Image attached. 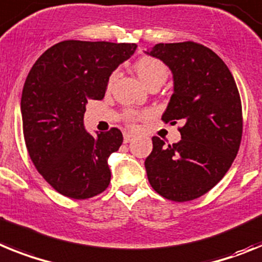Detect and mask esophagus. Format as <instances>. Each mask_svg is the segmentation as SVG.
<instances>
[{
  "label": "esophagus",
  "instance_id": "1",
  "mask_svg": "<svg viewBox=\"0 0 262 262\" xmlns=\"http://www.w3.org/2000/svg\"><path fill=\"white\" fill-rule=\"evenodd\" d=\"M132 140H133V136H132V134L124 133V144H128Z\"/></svg>",
  "mask_w": 262,
  "mask_h": 262
}]
</instances>
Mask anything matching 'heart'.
Listing matches in <instances>:
<instances>
[{
    "label": "heart",
    "instance_id": "obj_1",
    "mask_svg": "<svg viewBox=\"0 0 262 262\" xmlns=\"http://www.w3.org/2000/svg\"><path fill=\"white\" fill-rule=\"evenodd\" d=\"M136 71H137L138 76L141 77V80L144 81L145 85L149 88L156 87V85L161 87L167 80V76H169L167 67L161 60L153 58V56H142V58L138 59L136 62ZM116 76H117L116 72H112L109 75L108 87H112V84L116 80ZM144 113L137 112L134 109H126V111H124L122 117L129 125H133L134 122L140 120L141 117H144Z\"/></svg>",
    "mask_w": 262,
    "mask_h": 262
}]
</instances>
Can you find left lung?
Segmentation results:
<instances>
[{"instance_id": "left-lung-1", "label": "left lung", "mask_w": 262, "mask_h": 262, "mask_svg": "<svg viewBox=\"0 0 262 262\" xmlns=\"http://www.w3.org/2000/svg\"><path fill=\"white\" fill-rule=\"evenodd\" d=\"M150 55L174 75V93L162 116L177 124L182 140L165 144L154 136L145 161L147 179L161 196L188 202L215 187L237 156L243 137V108L227 64L196 42L158 43Z\"/></svg>"}]
</instances>
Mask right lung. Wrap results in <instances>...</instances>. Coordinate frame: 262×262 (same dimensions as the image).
Wrapping results in <instances>:
<instances>
[{
    "label": "right lung",
    "mask_w": 262,
    "mask_h": 262,
    "mask_svg": "<svg viewBox=\"0 0 262 262\" xmlns=\"http://www.w3.org/2000/svg\"><path fill=\"white\" fill-rule=\"evenodd\" d=\"M134 43L63 40L43 52L25 81L21 99L27 151L59 194L90 199L106 190V159L122 144L117 128L91 136L84 129L88 100H101L109 75L130 58Z\"/></svg>",
    "instance_id": "right-lung-1"
}]
</instances>
